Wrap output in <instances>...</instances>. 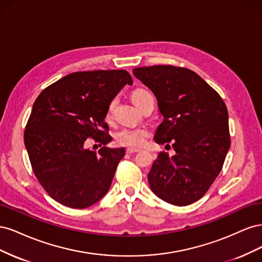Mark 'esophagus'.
<instances>
[{"instance_id": "esophagus-1", "label": "esophagus", "mask_w": 262, "mask_h": 262, "mask_svg": "<svg viewBox=\"0 0 262 262\" xmlns=\"http://www.w3.org/2000/svg\"><path fill=\"white\" fill-rule=\"evenodd\" d=\"M137 152H139L138 148H134V147L126 148V153H128V154H133V153H137Z\"/></svg>"}]
</instances>
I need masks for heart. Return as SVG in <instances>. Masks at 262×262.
<instances>
[{"instance_id": "b5f03b06", "label": "heart", "mask_w": 262, "mask_h": 262, "mask_svg": "<svg viewBox=\"0 0 262 262\" xmlns=\"http://www.w3.org/2000/svg\"><path fill=\"white\" fill-rule=\"evenodd\" d=\"M147 97H153L146 90H137L132 94V100L134 105L139 104L140 101ZM114 107V101L109 105L107 118L110 117ZM149 136V132L144 128H123L116 133V141L119 145L128 147H141L145 144V142Z\"/></svg>"}]
</instances>
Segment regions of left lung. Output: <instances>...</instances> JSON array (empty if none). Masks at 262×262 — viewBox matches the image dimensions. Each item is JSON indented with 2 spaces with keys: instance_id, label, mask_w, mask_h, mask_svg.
<instances>
[{
  "instance_id": "obj_1",
  "label": "left lung",
  "mask_w": 262,
  "mask_h": 262,
  "mask_svg": "<svg viewBox=\"0 0 262 262\" xmlns=\"http://www.w3.org/2000/svg\"><path fill=\"white\" fill-rule=\"evenodd\" d=\"M133 74L153 92L164 118L155 142H171L176 152L172 156L158 154L147 175L149 187L167 203L191 204L219 176L231 146L225 102L186 68L143 67L134 69Z\"/></svg>"
}]
</instances>
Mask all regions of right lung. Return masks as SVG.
<instances>
[{
    "label": "right lung",
    "mask_w": 262,
    "mask_h": 262,
    "mask_svg": "<svg viewBox=\"0 0 262 262\" xmlns=\"http://www.w3.org/2000/svg\"><path fill=\"white\" fill-rule=\"evenodd\" d=\"M132 83L124 70L74 72L35 100L24 142L36 178L57 202L85 209L108 192L124 147L102 146L96 153L86 143L112 141L105 122L109 105Z\"/></svg>",
    "instance_id": "obj_1"
}]
</instances>
